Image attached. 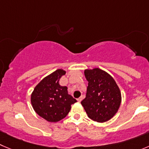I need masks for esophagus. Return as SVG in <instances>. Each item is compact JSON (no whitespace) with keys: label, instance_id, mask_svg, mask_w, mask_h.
Returning <instances> with one entry per match:
<instances>
[{"label":"esophagus","instance_id":"34e87169","mask_svg":"<svg viewBox=\"0 0 149 149\" xmlns=\"http://www.w3.org/2000/svg\"><path fill=\"white\" fill-rule=\"evenodd\" d=\"M82 100H83V97H80V98H78L77 99V102H80L82 101Z\"/></svg>","mask_w":149,"mask_h":149}]
</instances>
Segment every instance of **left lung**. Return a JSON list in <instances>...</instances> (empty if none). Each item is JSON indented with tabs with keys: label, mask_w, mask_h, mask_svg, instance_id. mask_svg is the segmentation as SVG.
Masks as SVG:
<instances>
[{
	"label": "left lung",
	"mask_w": 149,
	"mask_h": 149,
	"mask_svg": "<svg viewBox=\"0 0 149 149\" xmlns=\"http://www.w3.org/2000/svg\"><path fill=\"white\" fill-rule=\"evenodd\" d=\"M84 74L88 86L81 104L91 119L106 122L116 114L121 105L119 87L110 74L100 68L85 69Z\"/></svg>",
	"instance_id": "1"
}]
</instances>
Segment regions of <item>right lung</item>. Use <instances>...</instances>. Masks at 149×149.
<instances>
[{"instance_id": "add662e5", "label": "right lung", "mask_w": 149, "mask_h": 149, "mask_svg": "<svg viewBox=\"0 0 149 149\" xmlns=\"http://www.w3.org/2000/svg\"><path fill=\"white\" fill-rule=\"evenodd\" d=\"M66 71L59 69L44 77L33 89L31 102L34 111L49 122H58L64 118L77 100L68 93L67 86L59 84Z\"/></svg>"}]
</instances>
